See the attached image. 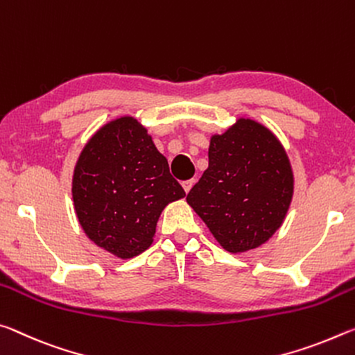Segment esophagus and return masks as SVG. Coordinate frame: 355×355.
Segmentation results:
<instances>
[{"mask_svg": "<svg viewBox=\"0 0 355 355\" xmlns=\"http://www.w3.org/2000/svg\"><path fill=\"white\" fill-rule=\"evenodd\" d=\"M193 179H189V181H184L182 182V187H184V190H185V193H189L190 191V189H191V185H193Z\"/></svg>", "mask_w": 355, "mask_h": 355, "instance_id": "esophagus-1", "label": "esophagus"}]
</instances>
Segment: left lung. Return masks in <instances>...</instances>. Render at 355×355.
<instances>
[{
  "mask_svg": "<svg viewBox=\"0 0 355 355\" xmlns=\"http://www.w3.org/2000/svg\"><path fill=\"white\" fill-rule=\"evenodd\" d=\"M294 176L277 137L252 119H237L209 146V166L187 195L217 242L231 253L263 245L291 205Z\"/></svg>",
  "mask_w": 355,
  "mask_h": 355,
  "instance_id": "1",
  "label": "left lung"
}]
</instances>
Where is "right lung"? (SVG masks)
<instances>
[{
    "mask_svg": "<svg viewBox=\"0 0 355 355\" xmlns=\"http://www.w3.org/2000/svg\"><path fill=\"white\" fill-rule=\"evenodd\" d=\"M184 196L168 160L132 116L101 127L73 170L72 198L81 228L121 259L148 250L162 211Z\"/></svg>",
    "mask_w": 355,
    "mask_h": 355,
    "instance_id": "1",
    "label": "right lung"
}]
</instances>
